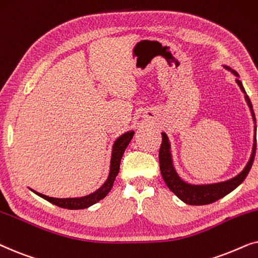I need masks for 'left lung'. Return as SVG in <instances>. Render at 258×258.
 Wrapping results in <instances>:
<instances>
[{
	"label": "left lung",
	"mask_w": 258,
	"mask_h": 258,
	"mask_svg": "<svg viewBox=\"0 0 258 258\" xmlns=\"http://www.w3.org/2000/svg\"><path fill=\"white\" fill-rule=\"evenodd\" d=\"M223 67L225 70L231 72V73L237 78L236 82L237 85L239 86L241 91L244 93V98L246 104H248L250 112H251V116L253 120V123H255V136H253V145H252V151L251 154H250L249 161L246 163L241 172H239L237 176L230 178L228 180L224 181H218V183H211V184H191L188 181L184 180L178 172L176 171V167L173 165V159H172V152H171V144L169 140V137L165 132H161V137H163V142H161V146L159 150V165H160V172L161 176H163V179L165 184L167 185V187L170 188L171 191L173 192L174 195L177 196L180 201H183L184 203L188 205H207L210 203H214V202L218 201L226 196L230 192L235 190V188L238 186L239 184H242V181L245 179V177L248 176L250 169H251L253 158H255L256 153V118L255 113H253L251 101L248 95L245 93V89L243 87L242 81L239 80V75L236 71H233L231 67L226 66V64H223Z\"/></svg>",
	"instance_id": "1"
}]
</instances>
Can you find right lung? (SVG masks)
<instances>
[{"label":"right lung","mask_w":258,"mask_h":258,"mask_svg":"<svg viewBox=\"0 0 258 258\" xmlns=\"http://www.w3.org/2000/svg\"><path fill=\"white\" fill-rule=\"evenodd\" d=\"M133 136H135V131H127L116 138V140L113 144L112 147V156H111V165H109V173L107 179L97 191L92 192L84 197H74V198H54V197H48L46 195L39 194V192L32 190L34 194L40 196L41 198L46 199L49 203L57 205V207L63 208V209H70V210H80V209H86L92 207V205L98 203L99 201H101L102 198H105L108 195V192L111 191L114 183L115 177L118 176L119 169H120V161H121L122 154L125 152L126 147L128 146L130 142H131Z\"/></svg>","instance_id":"obj_1"}]
</instances>
